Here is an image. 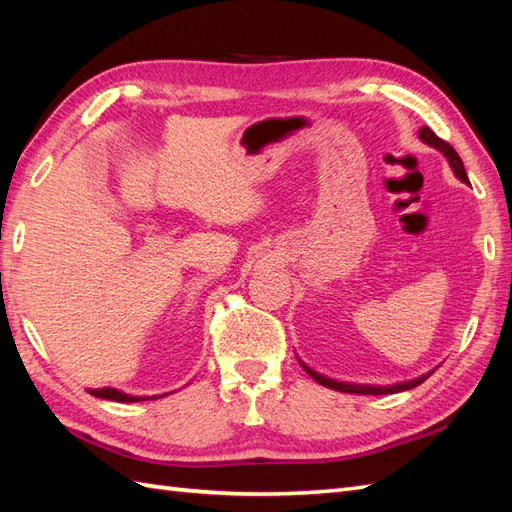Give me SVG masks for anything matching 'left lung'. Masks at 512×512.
Listing matches in <instances>:
<instances>
[{
    "instance_id": "1",
    "label": "left lung",
    "mask_w": 512,
    "mask_h": 512,
    "mask_svg": "<svg viewBox=\"0 0 512 512\" xmlns=\"http://www.w3.org/2000/svg\"><path fill=\"white\" fill-rule=\"evenodd\" d=\"M420 138H422L424 143H427V145L440 149L442 154L447 156L451 169L455 171V176H458L462 182H469V178H466L464 165H462V158L458 156V151H455V149L447 143V140H442L440 136L433 134L429 127H420ZM301 367L306 369V372H308L314 380H317L319 385H323V387H330V389H336V391H345V394H365V396L398 394V391H405V389H411V387H418L420 383H424V380H427V378L431 376V372H429V374H424V376H420V378H416V380H409V383H398V385H389V387H374V385H350V383H339V380H332V378H328V376H321V374H317V372H314V369H310L308 365H303V363H301Z\"/></svg>"
}]
</instances>
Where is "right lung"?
Instances as JSON below:
<instances>
[{
  "mask_svg": "<svg viewBox=\"0 0 512 512\" xmlns=\"http://www.w3.org/2000/svg\"><path fill=\"white\" fill-rule=\"evenodd\" d=\"M90 394L96 398H105V400H114V402H138V400H147V398H136V396H127L123 391L112 389V387H103V389H90Z\"/></svg>",
  "mask_w": 512,
  "mask_h": 512,
  "instance_id": "1",
  "label": "right lung"
}]
</instances>
